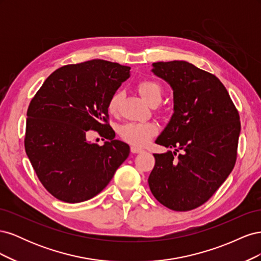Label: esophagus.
<instances>
[{
    "instance_id": "obj_1",
    "label": "esophagus",
    "mask_w": 261,
    "mask_h": 261,
    "mask_svg": "<svg viewBox=\"0 0 261 261\" xmlns=\"http://www.w3.org/2000/svg\"><path fill=\"white\" fill-rule=\"evenodd\" d=\"M130 151H132L133 153H139V152H141V151H144V149L138 147V146H134V145H133V146L130 147Z\"/></svg>"
}]
</instances>
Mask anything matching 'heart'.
I'll return each mask as SVG.
<instances>
[{
  "label": "heart",
  "mask_w": 261,
  "mask_h": 261,
  "mask_svg": "<svg viewBox=\"0 0 261 261\" xmlns=\"http://www.w3.org/2000/svg\"><path fill=\"white\" fill-rule=\"evenodd\" d=\"M136 88L148 105L155 106L161 101L163 96L162 85L154 80L145 78L137 83ZM122 101V91L116 90L112 93L108 101V110L111 114H116L120 110ZM159 132V125L155 122L146 123H128L121 127V137L134 146H143L147 144L149 139L155 136Z\"/></svg>",
  "instance_id": "heart-1"
}]
</instances>
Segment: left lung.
<instances>
[{
	"instance_id": "1",
	"label": "left lung",
	"mask_w": 261,
	"mask_h": 261,
	"mask_svg": "<svg viewBox=\"0 0 261 261\" xmlns=\"http://www.w3.org/2000/svg\"><path fill=\"white\" fill-rule=\"evenodd\" d=\"M152 65V72L171 85L174 94V113L155 144L175 150L153 154L149 187L163 206L189 211L208 201L232 172L240 114L213 74L185 61Z\"/></svg>"
}]
</instances>
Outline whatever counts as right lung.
<instances>
[{"mask_svg": "<svg viewBox=\"0 0 261 261\" xmlns=\"http://www.w3.org/2000/svg\"><path fill=\"white\" fill-rule=\"evenodd\" d=\"M129 69L105 60L62 66L31 99L25 150L39 180L57 199L76 203L93 198L127 159L128 145L113 139L108 123V101ZM90 129L108 139L105 145L86 141Z\"/></svg>", "mask_w": 261, "mask_h": 261, "instance_id": "add662e5", "label": "right lung"}]
</instances>
